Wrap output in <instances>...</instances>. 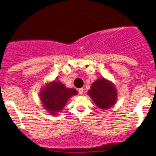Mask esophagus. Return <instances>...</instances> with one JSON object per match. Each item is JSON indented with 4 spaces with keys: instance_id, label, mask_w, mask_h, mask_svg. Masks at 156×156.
<instances>
[{
    "instance_id": "1",
    "label": "esophagus",
    "mask_w": 156,
    "mask_h": 156,
    "mask_svg": "<svg viewBox=\"0 0 156 156\" xmlns=\"http://www.w3.org/2000/svg\"><path fill=\"white\" fill-rule=\"evenodd\" d=\"M83 91H84V89L83 88H80L78 89V93H79V94L82 95V94H83Z\"/></svg>"
}]
</instances>
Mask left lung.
Instances as JSON below:
<instances>
[{"label":"left lung","mask_w":156,"mask_h":156,"mask_svg":"<svg viewBox=\"0 0 156 156\" xmlns=\"http://www.w3.org/2000/svg\"><path fill=\"white\" fill-rule=\"evenodd\" d=\"M94 103L101 109H108L115 104L117 93L114 85L109 80L101 78L92 84L88 91Z\"/></svg>","instance_id":"8db88e82"}]
</instances>
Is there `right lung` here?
<instances>
[{"label": "right lung", "instance_id": "1", "mask_svg": "<svg viewBox=\"0 0 156 156\" xmlns=\"http://www.w3.org/2000/svg\"><path fill=\"white\" fill-rule=\"evenodd\" d=\"M77 94L75 89L67 88L60 81L54 80L42 89L39 96L44 108L52 115H56L65 106L68 100Z\"/></svg>", "mask_w": 156, "mask_h": 156}]
</instances>
